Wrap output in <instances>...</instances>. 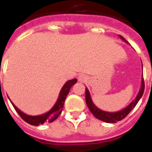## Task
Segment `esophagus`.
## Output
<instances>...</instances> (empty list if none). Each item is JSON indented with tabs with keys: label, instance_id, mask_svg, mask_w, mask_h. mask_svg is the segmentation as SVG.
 I'll list each match as a JSON object with an SVG mask.
<instances>
[{
	"label": "esophagus",
	"instance_id": "34e87169",
	"mask_svg": "<svg viewBox=\"0 0 152 152\" xmlns=\"http://www.w3.org/2000/svg\"><path fill=\"white\" fill-rule=\"evenodd\" d=\"M87 79H88L87 76L84 74H81L78 76V80H79V82H80V83H85V82L87 81Z\"/></svg>",
	"mask_w": 152,
	"mask_h": 152
}]
</instances>
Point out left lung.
I'll use <instances>...</instances> for the list:
<instances>
[{"label": "left lung", "instance_id": "obj_1", "mask_svg": "<svg viewBox=\"0 0 152 152\" xmlns=\"http://www.w3.org/2000/svg\"><path fill=\"white\" fill-rule=\"evenodd\" d=\"M119 37L124 42H125L126 43H129V42L123 37L119 35ZM144 90H145V83H144V79L142 77V85H141V88H140V90L138 92V95H137L136 98L134 99L131 103L129 104L128 106H126L125 109L118 111V112H115V113L105 112V111H102L99 109L98 107H96L95 104L93 103V102H92L89 91L87 88H86V105L89 110H90V112L96 118H98L101 121H103L105 122H108V123H115V122L121 121L124 118H125L128 115V114L134 109V106L137 105V103L140 100V99L142 98V95L144 93Z\"/></svg>", "mask_w": 152, "mask_h": 152}]
</instances>
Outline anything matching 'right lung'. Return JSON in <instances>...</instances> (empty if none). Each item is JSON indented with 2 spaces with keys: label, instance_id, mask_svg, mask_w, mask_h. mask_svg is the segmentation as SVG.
Returning <instances> with one entry per match:
<instances>
[{
  "label": "right lung",
  "instance_id": "add662e5",
  "mask_svg": "<svg viewBox=\"0 0 152 152\" xmlns=\"http://www.w3.org/2000/svg\"><path fill=\"white\" fill-rule=\"evenodd\" d=\"M76 82H77L76 79L68 80L62 87L57 100H56V103L54 104V105L52 107V109L48 111L47 113H44V114L39 115H29L25 114L23 112H21L18 107H16V105L10 101V99H10V102L13 105L15 110L17 111V113L27 123L37 126V125H42L44 122H53L54 120H56L58 118V116L60 115V113H61L62 110H63V105H64V102H65V99L66 98L70 90V88L76 83Z\"/></svg>",
  "mask_w": 152,
  "mask_h": 152
}]
</instances>
